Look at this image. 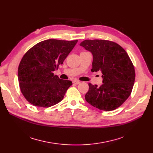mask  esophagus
<instances>
[{"label": "esophagus", "mask_w": 153, "mask_h": 153, "mask_svg": "<svg viewBox=\"0 0 153 153\" xmlns=\"http://www.w3.org/2000/svg\"><path fill=\"white\" fill-rule=\"evenodd\" d=\"M79 83H80V81H73V84H76V85L79 84Z\"/></svg>", "instance_id": "1"}]
</instances>
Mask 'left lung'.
<instances>
[{"label":"left lung","mask_w":153,"mask_h":153,"mask_svg":"<svg viewBox=\"0 0 153 153\" xmlns=\"http://www.w3.org/2000/svg\"><path fill=\"white\" fill-rule=\"evenodd\" d=\"M80 46L93 55L92 72H102L103 84H89L85 100L104 111L114 110L130 95L135 80L133 64L123 48L117 43L102 39H87Z\"/></svg>","instance_id":"8db88e82"}]
</instances>
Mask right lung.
<instances>
[{"label": "right lung", "instance_id": "right-lung-1", "mask_svg": "<svg viewBox=\"0 0 153 153\" xmlns=\"http://www.w3.org/2000/svg\"><path fill=\"white\" fill-rule=\"evenodd\" d=\"M77 42L54 39L41 42L25 54L18 69L21 92L27 100L39 107H50L60 102L71 81L54 75Z\"/></svg>", "mask_w": 153, "mask_h": 153}]
</instances>
